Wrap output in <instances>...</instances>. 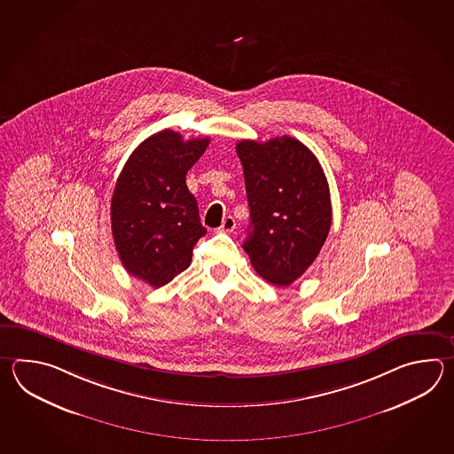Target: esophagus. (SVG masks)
<instances>
[{"label": "esophagus", "mask_w": 454, "mask_h": 454, "mask_svg": "<svg viewBox=\"0 0 454 454\" xmlns=\"http://www.w3.org/2000/svg\"><path fill=\"white\" fill-rule=\"evenodd\" d=\"M235 225H237V223H235V219H233L231 215H227V217H225V219L223 221V225L219 227V231H231L233 229H235Z\"/></svg>", "instance_id": "esophagus-1"}]
</instances>
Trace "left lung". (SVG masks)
<instances>
[{
  "mask_svg": "<svg viewBox=\"0 0 454 454\" xmlns=\"http://www.w3.org/2000/svg\"><path fill=\"white\" fill-rule=\"evenodd\" d=\"M250 206L243 250L262 279L287 287L307 270L331 227L328 180L318 159L290 136L237 145Z\"/></svg>",
  "mask_w": 454,
  "mask_h": 454,
  "instance_id": "8db88e82",
  "label": "left lung"
}]
</instances>
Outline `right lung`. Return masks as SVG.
Wrapping results in <instances>:
<instances>
[{
    "label": "right lung",
    "instance_id": "obj_1",
    "mask_svg": "<svg viewBox=\"0 0 454 454\" xmlns=\"http://www.w3.org/2000/svg\"><path fill=\"white\" fill-rule=\"evenodd\" d=\"M207 145L209 137L184 141L172 129L159 131L136 147L116 180L110 219L118 256L153 287L186 270L206 235L184 176Z\"/></svg>",
    "mask_w": 454,
    "mask_h": 454
}]
</instances>
